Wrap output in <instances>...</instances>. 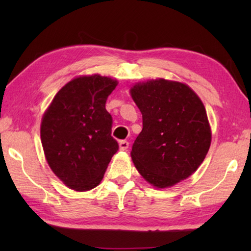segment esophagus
Instances as JSON below:
<instances>
[{"mask_svg":"<svg viewBox=\"0 0 251 251\" xmlns=\"http://www.w3.org/2000/svg\"><path fill=\"white\" fill-rule=\"evenodd\" d=\"M129 146V143L127 141H121L120 142V150L121 151H126Z\"/></svg>","mask_w":251,"mask_h":251,"instance_id":"34e87169","label":"esophagus"}]
</instances>
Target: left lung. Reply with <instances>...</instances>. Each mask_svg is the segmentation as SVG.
I'll return each mask as SVG.
<instances>
[{
  "label": "left lung",
  "mask_w": 251,
  "mask_h": 251,
  "mask_svg": "<svg viewBox=\"0 0 251 251\" xmlns=\"http://www.w3.org/2000/svg\"><path fill=\"white\" fill-rule=\"evenodd\" d=\"M130 95L143 115V129L130 151L138 173L157 188L193 175L211 143L198 95L186 84L164 78L135 84Z\"/></svg>",
  "instance_id": "left-lung-1"
}]
</instances>
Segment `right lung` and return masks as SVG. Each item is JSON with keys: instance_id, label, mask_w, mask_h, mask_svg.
I'll return each mask as SVG.
<instances>
[{"instance_id": "1", "label": "right lung", "mask_w": 251, "mask_h": 251, "mask_svg": "<svg viewBox=\"0 0 251 251\" xmlns=\"http://www.w3.org/2000/svg\"><path fill=\"white\" fill-rule=\"evenodd\" d=\"M117 80L99 74L72 79L42 118L41 141L50 169L71 189L86 192L103 179L118 151L107 97Z\"/></svg>"}]
</instances>
